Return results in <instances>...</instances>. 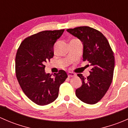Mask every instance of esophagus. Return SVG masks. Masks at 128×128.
Masks as SVG:
<instances>
[{
    "mask_svg": "<svg viewBox=\"0 0 128 128\" xmlns=\"http://www.w3.org/2000/svg\"><path fill=\"white\" fill-rule=\"evenodd\" d=\"M68 77H74L75 76H76V74H75L74 73H73V72H69L68 73Z\"/></svg>",
    "mask_w": 128,
    "mask_h": 128,
    "instance_id": "1",
    "label": "esophagus"
}]
</instances>
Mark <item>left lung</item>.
Listing matches in <instances>:
<instances>
[{"label": "left lung", "instance_id": "left-lung-1", "mask_svg": "<svg viewBox=\"0 0 128 128\" xmlns=\"http://www.w3.org/2000/svg\"><path fill=\"white\" fill-rule=\"evenodd\" d=\"M67 32L82 41L83 61H88L92 67L87 77L82 74H77L82 84L76 89V96L86 104H96L104 97L112 82L114 68L113 51L105 36L94 28L79 26L68 29Z\"/></svg>", "mask_w": 128, "mask_h": 128}]
</instances>
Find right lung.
<instances>
[{
	"mask_svg": "<svg viewBox=\"0 0 128 128\" xmlns=\"http://www.w3.org/2000/svg\"><path fill=\"white\" fill-rule=\"evenodd\" d=\"M64 30L42 31L26 38L15 58L16 78L24 94L38 105H46L58 98L60 86L68 78L64 70L54 77L44 71L45 63L54 56V44Z\"/></svg>",
	"mask_w": 128,
	"mask_h": 128,
	"instance_id": "right-lung-1",
	"label": "right lung"
}]
</instances>
